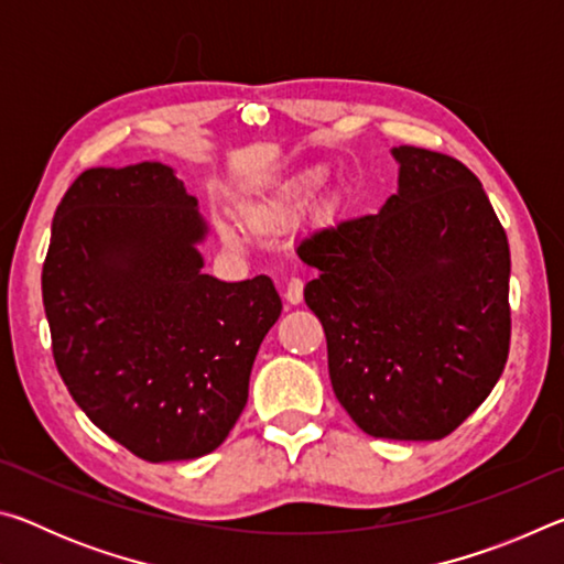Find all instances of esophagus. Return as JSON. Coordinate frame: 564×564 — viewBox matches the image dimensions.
<instances>
[{
    "label": "esophagus",
    "instance_id": "esophagus-1",
    "mask_svg": "<svg viewBox=\"0 0 564 564\" xmlns=\"http://www.w3.org/2000/svg\"><path fill=\"white\" fill-rule=\"evenodd\" d=\"M283 299L289 301L291 305L301 303L303 301V279H299V275H291L289 283H285V291H283Z\"/></svg>",
    "mask_w": 564,
    "mask_h": 564
}]
</instances>
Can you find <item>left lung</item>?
<instances>
[{
  "mask_svg": "<svg viewBox=\"0 0 564 564\" xmlns=\"http://www.w3.org/2000/svg\"><path fill=\"white\" fill-rule=\"evenodd\" d=\"M398 191L299 246L338 403L362 433L441 441L490 395L510 350V246L453 156L395 147Z\"/></svg>",
  "mask_w": 564,
  "mask_h": 564,
  "instance_id": "obj_1",
  "label": "left lung"
}]
</instances>
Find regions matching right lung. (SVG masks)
Returning <instances> with one entry per match:
<instances>
[{
	"instance_id": "1",
	"label": "right lung",
	"mask_w": 564,
	"mask_h": 564,
	"mask_svg": "<svg viewBox=\"0 0 564 564\" xmlns=\"http://www.w3.org/2000/svg\"><path fill=\"white\" fill-rule=\"evenodd\" d=\"M208 226L174 169H89L56 206L42 299L56 370L87 417L141 460L216 451L281 316L269 275L204 273Z\"/></svg>"
}]
</instances>
